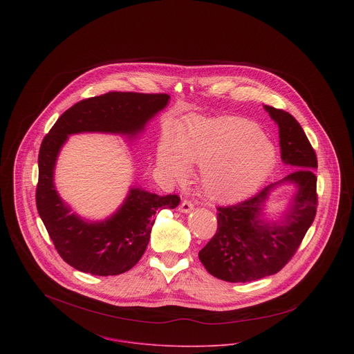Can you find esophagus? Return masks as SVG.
I'll return each instance as SVG.
<instances>
[{
  "label": "esophagus",
  "instance_id": "esophagus-1",
  "mask_svg": "<svg viewBox=\"0 0 354 354\" xmlns=\"http://www.w3.org/2000/svg\"><path fill=\"white\" fill-rule=\"evenodd\" d=\"M194 209V204L189 202V201H184V202L180 204V207H178V211L180 212H184V214H188V212H191Z\"/></svg>",
  "mask_w": 354,
  "mask_h": 354
}]
</instances>
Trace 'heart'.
I'll return each mask as SVG.
<instances>
[{
    "label": "heart",
    "instance_id": "obj_1",
    "mask_svg": "<svg viewBox=\"0 0 354 354\" xmlns=\"http://www.w3.org/2000/svg\"><path fill=\"white\" fill-rule=\"evenodd\" d=\"M158 166L176 181L188 167L203 166L204 195L218 203L240 201L264 181L275 162L274 146L251 121L227 117L195 121L166 136L156 153Z\"/></svg>",
    "mask_w": 354,
    "mask_h": 354
}]
</instances>
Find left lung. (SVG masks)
Returning a JSON list of instances; mask_svg holds the SVG:
<instances>
[{
	"instance_id": "1",
	"label": "left lung",
	"mask_w": 354,
	"mask_h": 354,
	"mask_svg": "<svg viewBox=\"0 0 354 354\" xmlns=\"http://www.w3.org/2000/svg\"><path fill=\"white\" fill-rule=\"evenodd\" d=\"M263 107L278 125L282 162L297 170L244 202L216 208V233L199 259L211 275L226 282L244 283L277 274L296 253L316 215V153L293 115ZM288 183L295 191L283 216L267 220L263 209L270 192Z\"/></svg>"
}]
</instances>
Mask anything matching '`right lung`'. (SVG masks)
Returning <instances> with one entry per match:
<instances>
[{
	"label": "right lung",
	"instance_id": "obj_1",
	"mask_svg": "<svg viewBox=\"0 0 354 354\" xmlns=\"http://www.w3.org/2000/svg\"><path fill=\"white\" fill-rule=\"evenodd\" d=\"M169 101L167 94L107 93L73 104L45 136L38 155L37 208L57 252L73 268L100 277L131 270L149 245L155 214L176 208L180 198L131 187L113 215L87 221L72 212L55 189L54 169L62 146L68 136L86 132L135 139Z\"/></svg>",
	"mask_w": 354,
	"mask_h": 354
}]
</instances>
